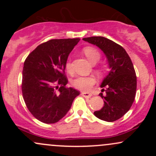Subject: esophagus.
<instances>
[{
    "label": "esophagus",
    "instance_id": "esophagus-1",
    "mask_svg": "<svg viewBox=\"0 0 156 156\" xmlns=\"http://www.w3.org/2000/svg\"><path fill=\"white\" fill-rule=\"evenodd\" d=\"M81 94L83 95L84 98H91L92 97V94H90V93L89 92H81Z\"/></svg>",
    "mask_w": 156,
    "mask_h": 156
}]
</instances>
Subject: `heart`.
Returning <instances> with one entry per match:
<instances>
[{"label": "heart", "instance_id": "b5f03b06", "mask_svg": "<svg viewBox=\"0 0 156 156\" xmlns=\"http://www.w3.org/2000/svg\"><path fill=\"white\" fill-rule=\"evenodd\" d=\"M83 53H85L87 58L92 62V64H95L101 58V54L95 48L92 47H87L83 49ZM66 69L69 72L72 71V63L70 58H68L66 62ZM96 80L92 76L77 77L72 81V86L74 88L79 89L81 91H89L92 88V87L95 83Z\"/></svg>", "mask_w": 156, "mask_h": 156}]
</instances>
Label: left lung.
Returning <instances> with one entry per match:
<instances>
[{
	"label": "left lung",
	"instance_id": "8db88e82",
	"mask_svg": "<svg viewBox=\"0 0 156 156\" xmlns=\"http://www.w3.org/2000/svg\"><path fill=\"white\" fill-rule=\"evenodd\" d=\"M83 40L98 46L104 53L110 69L102 81L104 100L101 110L94 112L95 117L106 122H114L124 116L133 104L136 91V76L133 63L122 46L103 37H92Z\"/></svg>",
	"mask_w": 156,
	"mask_h": 156
}]
</instances>
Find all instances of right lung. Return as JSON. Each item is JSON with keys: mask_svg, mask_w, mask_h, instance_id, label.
<instances>
[{"mask_svg": "<svg viewBox=\"0 0 156 156\" xmlns=\"http://www.w3.org/2000/svg\"><path fill=\"white\" fill-rule=\"evenodd\" d=\"M79 38L51 39L28 55L23 69L22 92L32 115L51 124L67 114L80 92L69 87L64 75L68 56Z\"/></svg>", "mask_w": 156, "mask_h": 156, "instance_id": "obj_1", "label": "right lung"}]
</instances>
